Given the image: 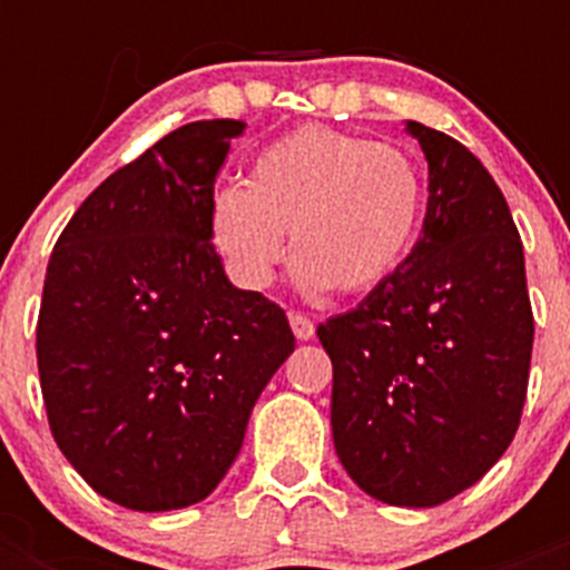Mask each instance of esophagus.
<instances>
[{
  "label": "esophagus",
  "instance_id": "34e87169",
  "mask_svg": "<svg viewBox=\"0 0 570 570\" xmlns=\"http://www.w3.org/2000/svg\"><path fill=\"white\" fill-rule=\"evenodd\" d=\"M289 325H293V334L298 340H313V334H316V325L304 313H289Z\"/></svg>",
  "mask_w": 570,
  "mask_h": 570
}]
</instances>
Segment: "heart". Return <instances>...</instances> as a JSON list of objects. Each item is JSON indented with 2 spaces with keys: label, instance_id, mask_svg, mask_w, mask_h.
Masks as SVG:
<instances>
[{
  "label": "heart",
  "instance_id": "heart-1",
  "mask_svg": "<svg viewBox=\"0 0 570 570\" xmlns=\"http://www.w3.org/2000/svg\"><path fill=\"white\" fill-rule=\"evenodd\" d=\"M423 206V171L405 147L311 124L272 141L248 186L213 191L209 236L245 289L272 284L289 230L304 289L357 295L405 263Z\"/></svg>",
  "mask_w": 570,
  "mask_h": 570
}]
</instances>
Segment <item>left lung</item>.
<instances>
[{"label":"left lung","mask_w":570,"mask_h":570,"mask_svg":"<svg viewBox=\"0 0 570 570\" xmlns=\"http://www.w3.org/2000/svg\"><path fill=\"white\" fill-rule=\"evenodd\" d=\"M429 159L423 236L355 311L316 328L331 429L366 494L429 509L476 485L521 423L532 357L523 245L485 165L407 120Z\"/></svg>","instance_id":"obj_1"}]
</instances>
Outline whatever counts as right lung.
Masks as SVG:
<instances>
[{"mask_svg": "<svg viewBox=\"0 0 570 570\" xmlns=\"http://www.w3.org/2000/svg\"><path fill=\"white\" fill-rule=\"evenodd\" d=\"M242 120H195L106 177L58 236L38 373L58 450L111 503L204 500L293 355L286 313L227 281L209 197Z\"/></svg>", "mask_w": 570, "mask_h": 570, "instance_id": "right-lung-1", "label": "right lung"}]
</instances>
